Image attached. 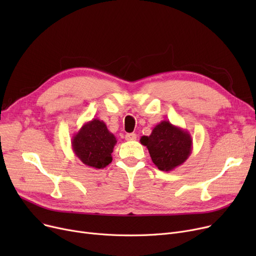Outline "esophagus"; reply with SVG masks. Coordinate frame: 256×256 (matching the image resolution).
<instances>
[{
  "mask_svg": "<svg viewBox=\"0 0 256 256\" xmlns=\"http://www.w3.org/2000/svg\"><path fill=\"white\" fill-rule=\"evenodd\" d=\"M136 139H137V135L135 132L126 134V140H128V141H132V140H136Z\"/></svg>",
  "mask_w": 256,
  "mask_h": 256,
  "instance_id": "esophagus-1",
  "label": "esophagus"
}]
</instances>
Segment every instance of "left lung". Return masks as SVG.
Segmentation results:
<instances>
[{"label":"left lung","mask_w":256,"mask_h":256,"mask_svg":"<svg viewBox=\"0 0 256 256\" xmlns=\"http://www.w3.org/2000/svg\"><path fill=\"white\" fill-rule=\"evenodd\" d=\"M140 142L147 147L158 169L165 172L182 165L192 154L193 140L190 132L168 120L160 121L150 136L141 137Z\"/></svg>","instance_id":"1"}]
</instances>
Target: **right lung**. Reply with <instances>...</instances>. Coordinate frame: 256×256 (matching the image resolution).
I'll return each instance as SVG.
<instances>
[{
  "label": "right lung",
  "instance_id": "right-lung-1",
  "mask_svg": "<svg viewBox=\"0 0 256 256\" xmlns=\"http://www.w3.org/2000/svg\"><path fill=\"white\" fill-rule=\"evenodd\" d=\"M117 140L98 118L88 121L74 134L72 150L80 162L94 169H102L112 162V152Z\"/></svg>",
  "mask_w": 256,
  "mask_h": 256
}]
</instances>
